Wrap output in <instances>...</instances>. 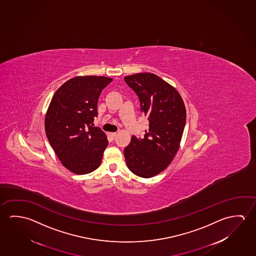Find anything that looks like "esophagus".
I'll return each mask as SVG.
<instances>
[{"label": "esophagus", "instance_id": "esophagus-1", "mask_svg": "<svg viewBox=\"0 0 256 256\" xmlns=\"http://www.w3.org/2000/svg\"><path fill=\"white\" fill-rule=\"evenodd\" d=\"M109 136H110V138H114L116 136H117V133L116 132H112V133H109Z\"/></svg>", "mask_w": 256, "mask_h": 256}]
</instances>
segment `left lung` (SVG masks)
Instances as JSON below:
<instances>
[{
	"label": "left lung",
	"instance_id": "1",
	"mask_svg": "<svg viewBox=\"0 0 256 256\" xmlns=\"http://www.w3.org/2000/svg\"><path fill=\"white\" fill-rule=\"evenodd\" d=\"M140 100V110L148 117L149 130L142 139L132 136L124 149L126 166L134 175L149 178L172 162L180 146L186 110L176 88L152 73L124 78Z\"/></svg>",
	"mask_w": 256,
	"mask_h": 256
}]
</instances>
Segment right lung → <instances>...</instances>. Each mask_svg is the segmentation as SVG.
Listing matches in <instances>:
<instances>
[{
    "label": "right lung",
    "instance_id": "1",
    "mask_svg": "<svg viewBox=\"0 0 256 256\" xmlns=\"http://www.w3.org/2000/svg\"><path fill=\"white\" fill-rule=\"evenodd\" d=\"M112 78L80 76L58 88L44 118L50 146L65 168L78 175L96 170L108 146L104 132L94 126L98 98Z\"/></svg>",
    "mask_w": 256,
    "mask_h": 256
}]
</instances>
